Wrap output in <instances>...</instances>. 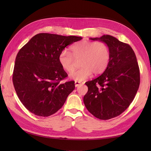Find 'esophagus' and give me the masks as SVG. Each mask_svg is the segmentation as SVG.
Instances as JSON below:
<instances>
[{
    "label": "esophagus",
    "mask_w": 151,
    "mask_h": 151,
    "mask_svg": "<svg viewBox=\"0 0 151 151\" xmlns=\"http://www.w3.org/2000/svg\"><path fill=\"white\" fill-rule=\"evenodd\" d=\"M84 84V82H79V81H75V87H78V86L81 85V84Z\"/></svg>",
    "instance_id": "obj_1"
}]
</instances>
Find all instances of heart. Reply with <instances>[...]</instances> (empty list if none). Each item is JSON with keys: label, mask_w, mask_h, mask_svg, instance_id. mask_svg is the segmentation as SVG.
<instances>
[{"label": "heart", "mask_w": 151, "mask_h": 151, "mask_svg": "<svg viewBox=\"0 0 151 151\" xmlns=\"http://www.w3.org/2000/svg\"><path fill=\"white\" fill-rule=\"evenodd\" d=\"M110 59L108 45L102 41H82L70 47V53L63 50L59 55V62L63 69L73 72L76 67V61L80 60L81 68L70 75L76 81H82L93 73L99 75L107 68Z\"/></svg>", "instance_id": "1"}]
</instances>
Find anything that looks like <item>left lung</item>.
Listing matches in <instances>:
<instances>
[{"label": "left lung", "instance_id": "8db88e82", "mask_svg": "<svg viewBox=\"0 0 151 151\" xmlns=\"http://www.w3.org/2000/svg\"><path fill=\"white\" fill-rule=\"evenodd\" d=\"M107 45L110 59L98 77L86 82V108L95 117L107 120L121 114L129 106L138 90L140 74L136 54L129 44L110 35L90 38Z\"/></svg>", "mask_w": 151, "mask_h": 151}]
</instances>
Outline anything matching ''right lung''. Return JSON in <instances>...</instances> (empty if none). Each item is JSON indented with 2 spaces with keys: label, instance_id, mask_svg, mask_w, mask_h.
I'll use <instances>...</instances> for the list:
<instances>
[{
  "label": "right lung",
  "instance_id": "add662e5",
  "mask_svg": "<svg viewBox=\"0 0 151 151\" xmlns=\"http://www.w3.org/2000/svg\"><path fill=\"white\" fill-rule=\"evenodd\" d=\"M82 39L75 36L40 33L19 50L13 84L19 100L31 113L41 117L55 114L75 89L74 81L61 83L68 75L58 58L67 46Z\"/></svg>",
  "mask_w": 151,
  "mask_h": 151
}]
</instances>
